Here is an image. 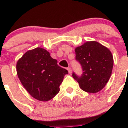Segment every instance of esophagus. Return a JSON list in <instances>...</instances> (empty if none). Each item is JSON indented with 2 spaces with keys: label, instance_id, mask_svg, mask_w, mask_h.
Here are the masks:
<instances>
[{
  "label": "esophagus",
  "instance_id": "1",
  "mask_svg": "<svg viewBox=\"0 0 128 128\" xmlns=\"http://www.w3.org/2000/svg\"><path fill=\"white\" fill-rule=\"evenodd\" d=\"M68 72H69V74H71L72 73V69L70 68H68Z\"/></svg>",
  "mask_w": 128,
  "mask_h": 128
}]
</instances>
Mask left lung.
Returning <instances> with one entry per match:
<instances>
[{
  "instance_id": "left-lung-1",
  "label": "left lung",
  "mask_w": 128,
  "mask_h": 128,
  "mask_svg": "<svg viewBox=\"0 0 128 128\" xmlns=\"http://www.w3.org/2000/svg\"><path fill=\"white\" fill-rule=\"evenodd\" d=\"M76 59L82 66L81 76L74 72L72 77L84 91L95 93L100 91L110 78L113 66L112 52L96 41H88L76 48Z\"/></svg>"
}]
</instances>
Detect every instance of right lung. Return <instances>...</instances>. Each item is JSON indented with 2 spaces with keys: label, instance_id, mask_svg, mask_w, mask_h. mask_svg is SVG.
Segmentation results:
<instances>
[{
  "label": "right lung",
  "instance_id": "add662e5",
  "mask_svg": "<svg viewBox=\"0 0 128 128\" xmlns=\"http://www.w3.org/2000/svg\"><path fill=\"white\" fill-rule=\"evenodd\" d=\"M16 72L22 84L40 101L50 100L58 94L66 69L58 65L44 49L36 48L27 51L18 60Z\"/></svg>",
  "mask_w": 128,
  "mask_h": 128
}]
</instances>
